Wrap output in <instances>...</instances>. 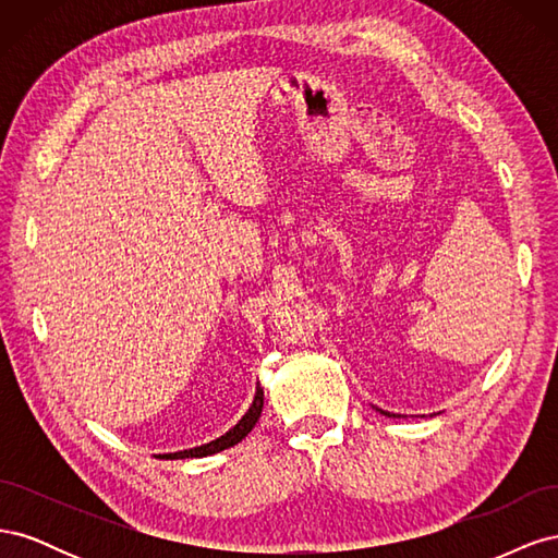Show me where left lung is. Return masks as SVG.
Masks as SVG:
<instances>
[{
    "instance_id": "8db88e82",
    "label": "left lung",
    "mask_w": 558,
    "mask_h": 558,
    "mask_svg": "<svg viewBox=\"0 0 558 558\" xmlns=\"http://www.w3.org/2000/svg\"><path fill=\"white\" fill-rule=\"evenodd\" d=\"M377 412H381L384 416H396V414H391V412H384V410H377Z\"/></svg>"
}]
</instances>
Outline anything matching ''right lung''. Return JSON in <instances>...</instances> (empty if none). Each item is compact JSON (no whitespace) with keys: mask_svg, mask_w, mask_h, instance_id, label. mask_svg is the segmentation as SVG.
<instances>
[{"mask_svg":"<svg viewBox=\"0 0 558 558\" xmlns=\"http://www.w3.org/2000/svg\"><path fill=\"white\" fill-rule=\"evenodd\" d=\"M260 412H263V388L260 384L256 386V396H253V402L248 412L234 424L226 435L216 437V440L207 442V445H199V447H193V449H183V451H174V453H158V459H202V456H211V453H218L223 449H230L238 442H242L244 437L253 430V426L258 424L260 418Z\"/></svg>","mask_w":558,"mask_h":558,"instance_id":"1","label":"right lung"}]
</instances>
